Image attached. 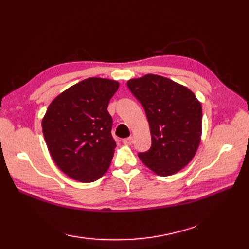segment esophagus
<instances>
[{
	"label": "esophagus",
	"instance_id": "34e87169",
	"mask_svg": "<svg viewBox=\"0 0 249 249\" xmlns=\"http://www.w3.org/2000/svg\"><path fill=\"white\" fill-rule=\"evenodd\" d=\"M123 142L124 143V144H133V142H134V138L132 137V136H130V137H127V138H124V140H123Z\"/></svg>",
	"mask_w": 249,
	"mask_h": 249
}]
</instances>
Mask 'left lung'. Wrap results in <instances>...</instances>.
Masks as SVG:
<instances>
[{
  "mask_svg": "<svg viewBox=\"0 0 249 249\" xmlns=\"http://www.w3.org/2000/svg\"><path fill=\"white\" fill-rule=\"evenodd\" d=\"M149 124L152 146L139 153L143 164L160 177L175 175L189 163L201 137V105L187 87L157 74L127 81Z\"/></svg>",
  "mask_w": 249,
  "mask_h": 249,
  "instance_id": "1",
  "label": "left lung"
}]
</instances>
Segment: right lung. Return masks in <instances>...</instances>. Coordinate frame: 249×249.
<instances>
[{
    "label": "right lung",
    "mask_w": 249,
    "mask_h": 249,
    "mask_svg": "<svg viewBox=\"0 0 249 249\" xmlns=\"http://www.w3.org/2000/svg\"><path fill=\"white\" fill-rule=\"evenodd\" d=\"M119 83L88 78L51 103L42 119L50 154L66 176L82 183L99 179L110 166L116 142L107 110Z\"/></svg>",
    "instance_id": "1"
}]
</instances>
